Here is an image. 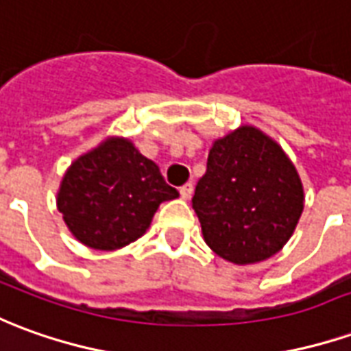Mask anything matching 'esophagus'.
Returning a JSON list of instances; mask_svg holds the SVG:
<instances>
[{
  "label": "esophagus",
  "mask_w": 351,
  "mask_h": 351,
  "mask_svg": "<svg viewBox=\"0 0 351 351\" xmlns=\"http://www.w3.org/2000/svg\"><path fill=\"white\" fill-rule=\"evenodd\" d=\"M192 193H193V184L192 182L184 184L182 188H180V197H182V199H190V197H192Z\"/></svg>",
  "instance_id": "obj_1"
}]
</instances>
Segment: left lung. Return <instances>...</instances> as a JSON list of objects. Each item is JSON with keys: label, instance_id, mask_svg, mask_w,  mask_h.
<instances>
[{"label": "left lung", "instance_id": "obj_1", "mask_svg": "<svg viewBox=\"0 0 351 351\" xmlns=\"http://www.w3.org/2000/svg\"><path fill=\"white\" fill-rule=\"evenodd\" d=\"M192 207L218 256L254 264L291 239L304 209L302 182L278 142L243 125L215 141Z\"/></svg>", "mask_w": 351, "mask_h": 351}]
</instances>
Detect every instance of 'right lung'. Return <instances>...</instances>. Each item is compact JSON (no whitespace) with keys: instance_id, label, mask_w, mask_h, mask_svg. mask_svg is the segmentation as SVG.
<instances>
[{"instance_id":"right-lung-1","label":"right lung","mask_w":351,"mask_h":351,"mask_svg":"<svg viewBox=\"0 0 351 351\" xmlns=\"http://www.w3.org/2000/svg\"><path fill=\"white\" fill-rule=\"evenodd\" d=\"M175 197L152 159L131 141L110 136L70 165L56 207L77 241L116 251L146 234L159 203Z\"/></svg>"}]
</instances>
